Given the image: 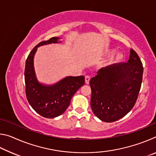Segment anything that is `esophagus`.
<instances>
[{
  "label": "esophagus",
  "mask_w": 156,
  "mask_h": 156,
  "mask_svg": "<svg viewBox=\"0 0 156 156\" xmlns=\"http://www.w3.org/2000/svg\"><path fill=\"white\" fill-rule=\"evenodd\" d=\"M84 80H85V83L86 84H89V81H90V76H86L85 77H84Z\"/></svg>",
  "instance_id": "34e87169"
}]
</instances>
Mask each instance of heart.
I'll return each instance as SVG.
<instances>
[{
  "mask_svg": "<svg viewBox=\"0 0 156 156\" xmlns=\"http://www.w3.org/2000/svg\"><path fill=\"white\" fill-rule=\"evenodd\" d=\"M115 52V50H109V51H108V54H113V53ZM124 59V56L122 54H118L116 56L113 58L112 61H111V63L112 64H118V63H119L120 62H122Z\"/></svg>",
  "mask_w": 156,
  "mask_h": 156,
  "instance_id": "b5f03b06",
  "label": "heart"
}]
</instances>
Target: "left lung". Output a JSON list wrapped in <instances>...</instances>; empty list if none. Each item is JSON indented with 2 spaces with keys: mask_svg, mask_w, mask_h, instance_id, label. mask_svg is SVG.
Listing matches in <instances>:
<instances>
[{
  "mask_svg": "<svg viewBox=\"0 0 156 156\" xmlns=\"http://www.w3.org/2000/svg\"><path fill=\"white\" fill-rule=\"evenodd\" d=\"M142 75V63L133 49L128 62L100 69L89 82L92 112L107 122H115L127 114L138 99Z\"/></svg>",
  "mask_w": 156,
  "mask_h": 156,
  "instance_id": "8db88e82",
  "label": "left lung"
}]
</instances>
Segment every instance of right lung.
Here are the masks:
<instances>
[{"label": "right lung", "instance_id": "add662e5", "mask_svg": "<svg viewBox=\"0 0 156 156\" xmlns=\"http://www.w3.org/2000/svg\"><path fill=\"white\" fill-rule=\"evenodd\" d=\"M59 38L53 37L39 43L30 51L25 62V94L29 103L36 113L44 118L57 117L65 112L71 99L78 89L84 85L83 76L67 77L51 86H44L37 80L34 69L33 59L37 47L58 43Z\"/></svg>", "mask_w": 156, "mask_h": 156}]
</instances>
